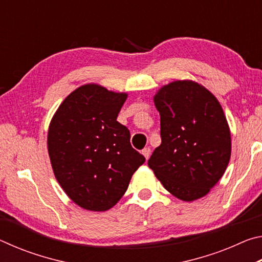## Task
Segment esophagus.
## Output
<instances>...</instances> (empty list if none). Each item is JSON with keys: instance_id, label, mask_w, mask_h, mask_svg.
Returning a JSON list of instances; mask_svg holds the SVG:
<instances>
[{"instance_id": "obj_1", "label": "esophagus", "mask_w": 262, "mask_h": 262, "mask_svg": "<svg viewBox=\"0 0 262 262\" xmlns=\"http://www.w3.org/2000/svg\"><path fill=\"white\" fill-rule=\"evenodd\" d=\"M142 154H143L145 159H148L150 157V154H151V150H150V148H144L143 150H142Z\"/></svg>"}]
</instances>
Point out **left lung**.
Returning a JSON list of instances; mask_svg holds the SVG:
<instances>
[{"instance_id": "obj_1", "label": "left lung", "mask_w": 262, "mask_h": 262, "mask_svg": "<svg viewBox=\"0 0 262 262\" xmlns=\"http://www.w3.org/2000/svg\"><path fill=\"white\" fill-rule=\"evenodd\" d=\"M162 143L148 165L180 200L200 199L219 183L231 155V135L219 100L192 81H176L155 96Z\"/></svg>"}]
</instances>
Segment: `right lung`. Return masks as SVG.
I'll use <instances>...</instances> for the list:
<instances>
[{
	"label": "right lung",
	"instance_id": "obj_1",
	"mask_svg": "<svg viewBox=\"0 0 262 262\" xmlns=\"http://www.w3.org/2000/svg\"><path fill=\"white\" fill-rule=\"evenodd\" d=\"M126 98V94L86 84L73 91L53 117L47 140L53 171L84 209L112 208L145 162L132 147L128 128L117 121Z\"/></svg>",
	"mask_w": 262,
	"mask_h": 262
}]
</instances>
